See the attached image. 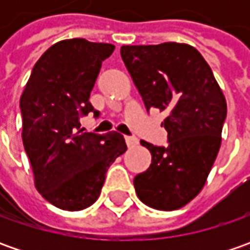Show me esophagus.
Here are the masks:
<instances>
[{
    "label": "esophagus",
    "mask_w": 250,
    "mask_h": 250,
    "mask_svg": "<svg viewBox=\"0 0 250 250\" xmlns=\"http://www.w3.org/2000/svg\"><path fill=\"white\" fill-rule=\"evenodd\" d=\"M125 142H126L128 147H135L139 143V140L136 139V138H133V136H125Z\"/></svg>",
    "instance_id": "1"
}]
</instances>
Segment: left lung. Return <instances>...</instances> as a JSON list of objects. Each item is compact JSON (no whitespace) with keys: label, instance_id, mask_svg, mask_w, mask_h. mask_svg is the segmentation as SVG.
<instances>
[{"label":"left lung","instance_id":"left-lung-1","mask_svg":"<svg viewBox=\"0 0 250 250\" xmlns=\"http://www.w3.org/2000/svg\"><path fill=\"white\" fill-rule=\"evenodd\" d=\"M121 57L146 110L167 111L161 124L168 145H140L151 164L133 179L136 195L149 207L177 210L206 182L221 145L227 103L211 68L192 45H122Z\"/></svg>","mask_w":250,"mask_h":250}]
</instances>
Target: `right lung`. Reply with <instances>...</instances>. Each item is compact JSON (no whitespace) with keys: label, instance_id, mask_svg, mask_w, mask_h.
Here are the masks:
<instances>
[{"label":"right lung","instance_id":"1","mask_svg":"<svg viewBox=\"0 0 250 250\" xmlns=\"http://www.w3.org/2000/svg\"><path fill=\"white\" fill-rule=\"evenodd\" d=\"M114 48L84 39L55 43L36 62L21 97L22 140L34 185L62 210L91 206L108 167L126 151L118 132L99 135L81 129L82 117L100 115L89 99L101 62Z\"/></svg>","mask_w":250,"mask_h":250}]
</instances>
